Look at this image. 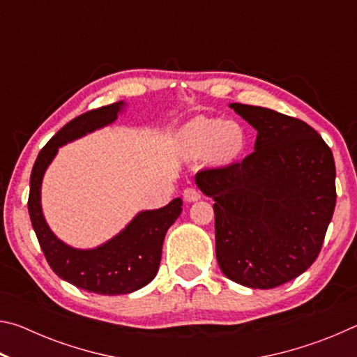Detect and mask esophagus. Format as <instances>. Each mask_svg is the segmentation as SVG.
<instances>
[{
	"label": "esophagus",
	"instance_id": "34e87169",
	"mask_svg": "<svg viewBox=\"0 0 357 357\" xmlns=\"http://www.w3.org/2000/svg\"><path fill=\"white\" fill-rule=\"evenodd\" d=\"M183 195H184V200L185 202H198L202 198L200 190L193 189V187H187Z\"/></svg>",
	"mask_w": 357,
	"mask_h": 357
}]
</instances>
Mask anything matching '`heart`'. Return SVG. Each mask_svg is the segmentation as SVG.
Here are the masks:
<instances>
[{"label":"heart","mask_w":357,"mask_h":357,"mask_svg":"<svg viewBox=\"0 0 357 357\" xmlns=\"http://www.w3.org/2000/svg\"><path fill=\"white\" fill-rule=\"evenodd\" d=\"M185 138L190 149L197 154H208L215 160L228 162L243 153L244 129L234 121L198 118L189 124Z\"/></svg>","instance_id":"b5f03b06"}]
</instances>
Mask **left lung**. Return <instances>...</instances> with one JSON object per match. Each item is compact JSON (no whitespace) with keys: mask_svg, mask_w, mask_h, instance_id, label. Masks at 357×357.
Masks as SVG:
<instances>
[{"mask_svg":"<svg viewBox=\"0 0 357 357\" xmlns=\"http://www.w3.org/2000/svg\"><path fill=\"white\" fill-rule=\"evenodd\" d=\"M257 130L255 151L197 173L213 198L215 257L239 285L271 289L315 261L335 208V164L321 135L298 118L229 104Z\"/></svg>","mask_w":357,"mask_h":357,"instance_id":"8db88e82","label":"left lung"}]
</instances>
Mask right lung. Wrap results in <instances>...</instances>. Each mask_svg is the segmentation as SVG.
I'll list each match as a JSON object with an SVG mask.
<instances>
[{
  "label": "right lung",
  "instance_id": "add662e5",
  "mask_svg": "<svg viewBox=\"0 0 357 357\" xmlns=\"http://www.w3.org/2000/svg\"><path fill=\"white\" fill-rule=\"evenodd\" d=\"M123 107L124 102H116L72 119L40 149L29 178V219L53 273L84 291L107 296L129 294L154 279L164 238L183 211V200L174 198L160 209L142 211L105 244L82 250L59 241L47 225L40 206V185L59 146L112 124Z\"/></svg>",
  "mask_w": 357,
  "mask_h": 357
}]
</instances>
